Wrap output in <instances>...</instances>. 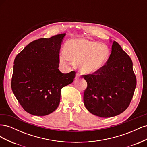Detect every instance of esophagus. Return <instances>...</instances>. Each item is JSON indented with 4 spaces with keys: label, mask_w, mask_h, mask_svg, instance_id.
Returning a JSON list of instances; mask_svg holds the SVG:
<instances>
[{
    "label": "esophagus",
    "mask_w": 147,
    "mask_h": 147,
    "mask_svg": "<svg viewBox=\"0 0 147 147\" xmlns=\"http://www.w3.org/2000/svg\"><path fill=\"white\" fill-rule=\"evenodd\" d=\"M80 77V74H78V73H77V74H76V76H75V79H76V80L78 79Z\"/></svg>",
    "instance_id": "esophagus-1"
}]
</instances>
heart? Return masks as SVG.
I'll return each mask as SVG.
<instances>
[{
    "label": "heart",
    "instance_id": "heart-1",
    "mask_svg": "<svg viewBox=\"0 0 147 147\" xmlns=\"http://www.w3.org/2000/svg\"><path fill=\"white\" fill-rule=\"evenodd\" d=\"M64 52L59 56L62 65L77 64L83 73L92 74L99 70L107 61L109 50L104 44L83 38H73L65 43Z\"/></svg>",
    "mask_w": 147,
    "mask_h": 147
}]
</instances>
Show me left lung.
<instances>
[{
	"label": "left lung",
	"instance_id": "left-lung-1",
	"mask_svg": "<svg viewBox=\"0 0 147 147\" xmlns=\"http://www.w3.org/2000/svg\"><path fill=\"white\" fill-rule=\"evenodd\" d=\"M87 82L83 102L92 114L102 118L117 116L129 105L136 87L132 62L114 41L106 64L92 74L83 75Z\"/></svg>",
	"mask_w": 147,
	"mask_h": 147
}]
</instances>
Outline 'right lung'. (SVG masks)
<instances>
[{
	"label": "right lung",
	"instance_id": "add662e5",
	"mask_svg": "<svg viewBox=\"0 0 147 147\" xmlns=\"http://www.w3.org/2000/svg\"><path fill=\"white\" fill-rule=\"evenodd\" d=\"M65 34L30 43L16 56L11 86L23 109L35 116H45L58 107L61 91L74 82L75 72L61 73L59 51Z\"/></svg>",
	"mask_w": 147,
	"mask_h": 147
}]
</instances>
